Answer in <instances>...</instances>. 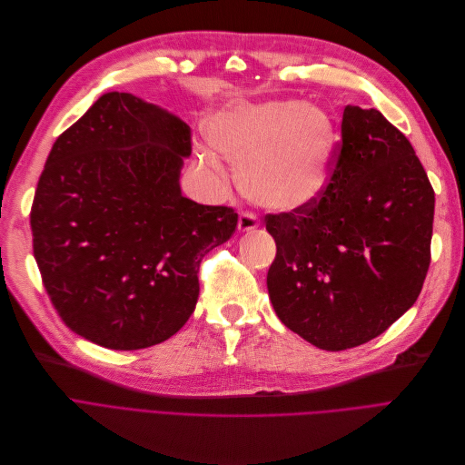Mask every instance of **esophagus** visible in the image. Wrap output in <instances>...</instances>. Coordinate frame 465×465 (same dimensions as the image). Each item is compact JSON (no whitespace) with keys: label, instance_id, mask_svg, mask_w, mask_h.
<instances>
[{"label":"esophagus","instance_id":"34e87169","mask_svg":"<svg viewBox=\"0 0 465 465\" xmlns=\"http://www.w3.org/2000/svg\"><path fill=\"white\" fill-rule=\"evenodd\" d=\"M259 227V219L255 213L252 212H242L240 217H238V231L240 232H248V231H253Z\"/></svg>","mask_w":465,"mask_h":465}]
</instances>
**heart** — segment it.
I'll return each mask as SVG.
<instances>
[{"label":"heart","instance_id":"obj_1","mask_svg":"<svg viewBox=\"0 0 465 465\" xmlns=\"http://www.w3.org/2000/svg\"><path fill=\"white\" fill-rule=\"evenodd\" d=\"M208 142L238 161V180L257 204L295 212L314 204L329 182L335 128L329 115L301 100L236 102L206 123ZM203 164L221 172V161L203 154Z\"/></svg>","mask_w":465,"mask_h":465}]
</instances>
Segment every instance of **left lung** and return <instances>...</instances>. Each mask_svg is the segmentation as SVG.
<instances>
[{
  "label": "left lung",
  "instance_id": "left-lung-1",
  "mask_svg": "<svg viewBox=\"0 0 465 465\" xmlns=\"http://www.w3.org/2000/svg\"><path fill=\"white\" fill-rule=\"evenodd\" d=\"M325 191L267 213V274L282 323L339 351L369 342L416 302L431 261L435 193L411 142L377 109L346 105Z\"/></svg>",
  "mask_w": 465,
  "mask_h": 465
}]
</instances>
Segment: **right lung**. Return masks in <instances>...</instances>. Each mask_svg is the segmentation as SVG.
Wrapping results in <instances>:
<instances>
[{
    "label": "right lung",
    "mask_w": 465,
    "mask_h": 465,
    "mask_svg": "<svg viewBox=\"0 0 465 465\" xmlns=\"http://www.w3.org/2000/svg\"><path fill=\"white\" fill-rule=\"evenodd\" d=\"M191 128L126 93H105L54 142L30 225L43 285L74 333L109 350L164 342L198 299L203 257L238 213L182 194Z\"/></svg>",
    "instance_id": "add662e5"
}]
</instances>
